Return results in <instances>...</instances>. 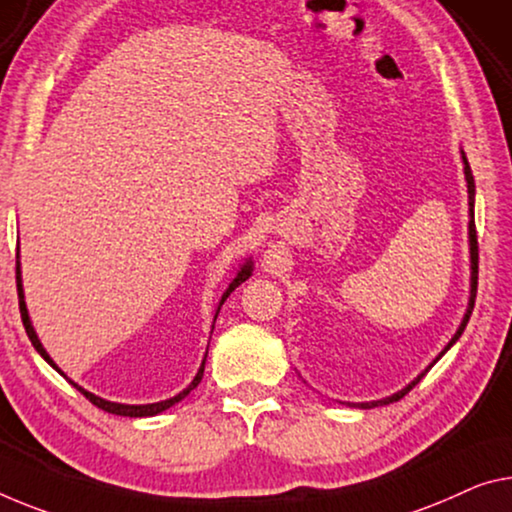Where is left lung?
Segmentation results:
<instances>
[{
	"instance_id": "8db88e82",
	"label": "left lung",
	"mask_w": 512,
	"mask_h": 512,
	"mask_svg": "<svg viewBox=\"0 0 512 512\" xmlns=\"http://www.w3.org/2000/svg\"><path fill=\"white\" fill-rule=\"evenodd\" d=\"M460 155H462V164H465V180H467V194H469V267H471V277H469V302H467V311H465V316H462V322H460V327H458V332L453 334V338L451 341L446 343V348L439 352L437 355V359L432 361V364L428 366V368H432L437 364L439 359H442L448 350L453 348L455 345V341H458V338L462 336V332H465V327H467V322H469V316H471V311H474V302H476V286H478V240H476V224H474V201H476V185H474V176H471V169H469V162H467V155H465V151H460ZM428 368L423 373H419L414 377V380L407 384V387H403L400 391H396V393H391V396H387V398H380V400H371V403H343V405H350V407H359V410H373V407H377V405H389V403H393V400H400L405 396L407 391H410L414 384H419V380L423 375L428 373Z\"/></svg>"
}]
</instances>
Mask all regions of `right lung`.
Listing matches in <instances>:
<instances>
[{
    "instance_id": "add662e5",
    "label": "right lung",
    "mask_w": 512,
    "mask_h": 512,
    "mask_svg": "<svg viewBox=\"0 0 512 512\" xmlns=\"http://www.w3.org/2000/svg\"><path fill=\"white\" fill-rule=\"evenodd\" d=\"M18 258V263H15V274H18V297H20V316H22V322H25V329H27V336H29V341H31V345H34L36 348V352L38 355H41L47 364H50L54 371H59L61 375H64V371H61V368L54 364L52 361V357L47 355V350L43 348V343H41V338H38V334H36V329H34V325H31V318H29V311H27V302H25V288H22V270H20V254L15 256ZM251 272H254V263H251V258H245V263L240 265V270H238V274H235L233 277V281L229 283V288L224 290V295H222V300H219V304H217V311H215V320H217V313H219V309H222V304L226 302V297H229L235 288L240 286L242 281H247L249 277H251ZM212 329H215V322H212ZM212 334V332H210ZM206 357H208V350H206V355H203V361H201V366H199V371H196V375H194V380L187 384V387L180 391V393H176L174 398H167V400H160V403H148V405H125V403H112V400H105V398H100V396H96V393H91V391H86L84 387H80V384L77 382H73V380H66L73 384V387L77 389V391H82L86 398L91 400L93 405L96 407H100V410H105V412H109V414H119V416H132V419H137V416H155V414H160V412H164V410H169V407H174L176 403H180V400H183L187 393L190 391H194L196 387H199V382H201V377H203V368H206Z\"/></svg>"
}]
</instances>
